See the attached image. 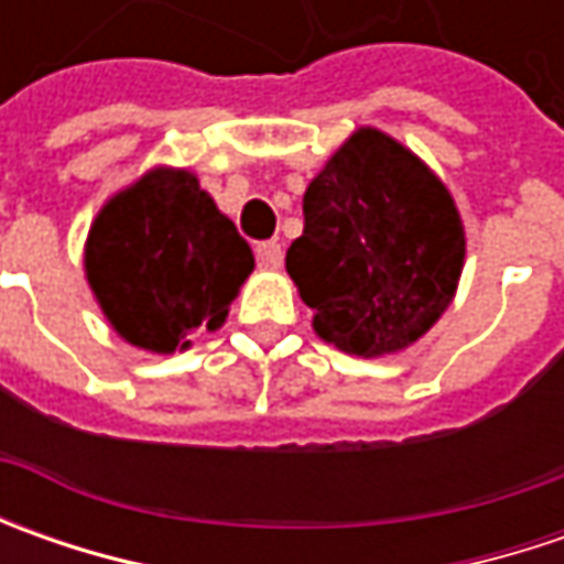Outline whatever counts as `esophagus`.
I'll list each match as a JSON object with an SVG mask.
<instances>
[{"instance_id": "obj_1", "label": "esophagus", "mask_w": 564, "mask_h": 564, "mask_svg": "<svg viewBox=\"0 0 564 564\" xmlns=\"http://www.w3.org/2000/svg\"><path fill=\"white\" fill-rule=\"evenodd\" d=\"M257 263L263 270H279L282 267V245L279 241H260L257 245Z\"/></svg>"}]
</instances>
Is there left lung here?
<instances>
[{"label": "left lung", "instance_id": "1", "mask_svg": "<svg viewBox=\"0 0 564 564\" xmlns=\"http://www.w3.org/2000/svg\"><path fill=\"white\" fill-rule=\"evenodd\" d=\"M465 226L452 194L377 128H358L304 194L285 270L316 336L358 358L414 345L452 304Z\"/></svg>", "mask_w": 564, "mask_h": 564}]
</instances>
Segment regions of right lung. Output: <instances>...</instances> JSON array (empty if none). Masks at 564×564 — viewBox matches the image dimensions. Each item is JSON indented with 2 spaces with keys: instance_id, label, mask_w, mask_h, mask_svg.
<instances>
[{
  "instance_id": "right-lung-1",
  "label": "right lung",
  "mask_w": 564,
  "mask_h": 564,
  "mask_svg": "<svg viewBox=\"0 0 564 564\" xmlns=\"http://www.w3.org/2000/svg\"><path fill=\"white\" fill-rule=\"evenodd\" d=\"M84 270L124 341L172 355L226 323L253 253L197 175L160 165L99 209Z\"/></svg>"
}]
</instances>
